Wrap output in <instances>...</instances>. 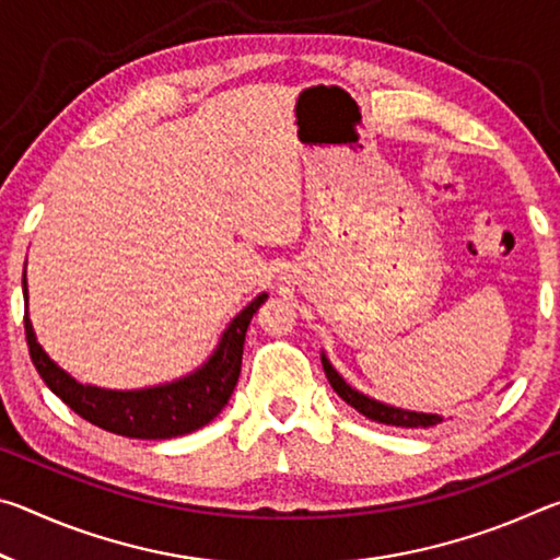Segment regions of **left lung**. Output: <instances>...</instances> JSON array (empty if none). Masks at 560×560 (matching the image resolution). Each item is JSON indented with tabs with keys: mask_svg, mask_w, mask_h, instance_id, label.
Masks as SVG:
<instances>
[{
	"mask_svg": "<svg viewBox=\"0 0 560 560\" xmlns=\"http://www.w3.org/2000/svg\"><path fill=\"white\" fill-rule=\"evenodd\" d=\"M320 363H324V371H326V377H328L330 387H334V390L340 397H343V400L350 407H355L360 415H365L368 420L381 422V424H393V428H407V430L434 428V424L442 422V415L402 410V407L385 405L381 400H375V397H371V395L355 390V387L350 385V383H346V377L340 375L334 365H330V360L326 358V353H320Z\"/></svg>",
	"mask_w": 560,
	"mask_h": 560,
	"instance_id": "obj_1",
	"label": "left lung"
}]
</instances>
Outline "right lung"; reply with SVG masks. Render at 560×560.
<instances>
[{"label":"right lung","instance_id":"add662e5","mask_svg":"<svg viewBox=\"0 0 560 560\" xmlns=\"http://www.w3.org/2000/svg\"><path fill=\"white\" fill-rule=\"evenodd\" d=\"M24 291V330L26 346L42 381L49 385L54 395L71 407L75 415L89 420L96 428L122 434L132 440H170L183 438L212 422L240 381L244 336L249 328L252 316L269 299V293H259L257 299L236 314L230 326L222 330L220 343L200 368L177 381L138 387V390H108V387L89 385L75 381L73 375L54 363L49 353L36 340L30 318V289H26V264L22 277Z\"/></svg>","mask_w":560,"mask_h":560}]
</instances>
